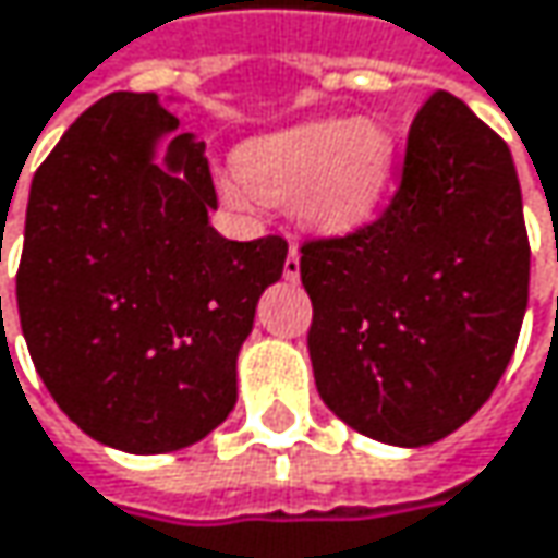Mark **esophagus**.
<instances>
[{
    "instance_id": "1",
    "label": "esophagus",
    "mask_w": 558,
    "mask_h": 558,
    "mask_svg": "<svg viewBox=\"0 0 558 558\" xmlns=\"http://www.w3.org/2000/svg\"><path fill=\"white\" fill-rule=\"evenodd\" d=\"M283 278L300 280V252H296V248H290V252H287V262H283Z\"/></svg>"
}]
</instances>
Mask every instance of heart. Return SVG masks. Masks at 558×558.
Masks as SVG:
<instances>
[{
  "instance_id": "heart-1",
  "label": "heart",
  "mask_w": 558,
  "mask_h": 558,
  "mask_svg": "<svg viewBox=\"0 0 558 558\" xmlns=\"http://www.w3.org/2000/svg\"><path fill=\"white\" fill-rule=\"evenodd\" d=\"M399 175L396 133L371 118H319L248 140L232 169L245 204H287L326 239L377 223Z\"/></svg>"
}]
</instances>
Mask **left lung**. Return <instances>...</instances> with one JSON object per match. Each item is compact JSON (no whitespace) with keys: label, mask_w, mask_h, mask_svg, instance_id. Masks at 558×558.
<instances>
[{"label":"left lung","mask_w":558,"mask_h":558,"mask_svg":"<svg viewBox=\"0 0 558 558\" xmlns=\"http://www.w3.org/2000/svg\"><path fill=\"white\" fill-rule=\"evenodd\" d=\"M310 361L331 412L392 447L466 425L527 310L531 245L505 140L450 92L415 114L402 184L374 227L306 242Z\"/></svg>","instance_id":"left-lung-1"}]
</instances>
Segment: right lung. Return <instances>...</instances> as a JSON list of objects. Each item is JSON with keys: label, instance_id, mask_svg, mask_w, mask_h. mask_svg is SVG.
Here are the masks:
<instances>
[{"label": "right lung", "instance_id": "1", "mask_svg": "<svg viewBox=\"0 0 558 558\" xmlns=\"http://www.w3.org/2000/svg\"><path fill=\"white\" fill-rule=\"evenodd\" d=\"M156 92H114L63 133L27 194L19 316L57 405L98 444L169 453L223 425L255 306L287 242L210 227L204 143Z\"/></svg>", "mask_w": 558, "mask_h": 558}]
</instances>
